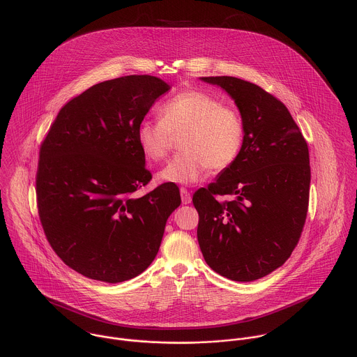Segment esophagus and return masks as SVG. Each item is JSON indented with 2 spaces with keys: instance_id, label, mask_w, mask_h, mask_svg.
I'll list each match as a JSON object with an SVG mask.
<instances>
[{
  "instance_id": "1",
  "label": "esophagus",
  "mask_w": 357,
  "mask_h": 357,
  "mask_svg": "<svg viewBox=\"0 0 357 357\" xmlns=\"http://www.w3.org/2000/svg\"><path fill=\"white\" fill-rule=\"evenodd\" d=\"M180 194H181V202L184 204H191V194H190V191L187 190V188H184V187H181L180 188Z\"/></svg>"
}]
</instances>
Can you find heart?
I'll use <instances>...</instances> for the list:
<instances>
[{
	"label": "heart",
	"instance_id": "obj_1",
	"mask_svg": "<svg viewBox=\"0 0 357 357\" xmlns=\"http://www.w3.org/2000/svg\"><path fill=\"white\" fill-rule=\"evenodd\" d=\"M180 153L160 177L173 183H194L207 169L222 172L242 153L246 126L241 112L201 89H187L159 107V119L137 128L142 153L153 162L167 158L180 137Z\"/></svg>",
	"mask_w": 357,
	"mask_h": 357
}]
</instances>
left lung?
I'll list each match as a JSON object with an SVG mask.
<instances>
[{"instance_id":"obj_1","label":"left lung","mask_w":357,"mask_h":357,"mask_svg":"<svg viewBox=\"0 0 357 357\" xmlns=\"http://www.w3.org/2000/svg\"><path fill=\"white\" fill-rule=\"evenodd\" d=\"M202 79L235 100L246 137L235 163L192 197L198 242L214 272L253 282L282 266L301 238L310 184L307 144L287 107L261 86L235 77Z\"/></svg>"}]
</instances>
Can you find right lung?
<instances>
[{"label":"right lung","instance_id":"right-lung-1","mask_svg":"<svg viewBox=\"0 0 357 357\" xmlns=\"http://www.w3.org/2000/svg\"><path fill=\"white\" fill-rule=\"evenodd\" d=\"M167 91L151 75L96 84L60 108L41 143V225L53 252L89 279L119 283L144 272L181 204L174 183L135 197L153 178L137 128Z\"/></svg>","mask_w":357,"mask_h":357}]
</instances>
